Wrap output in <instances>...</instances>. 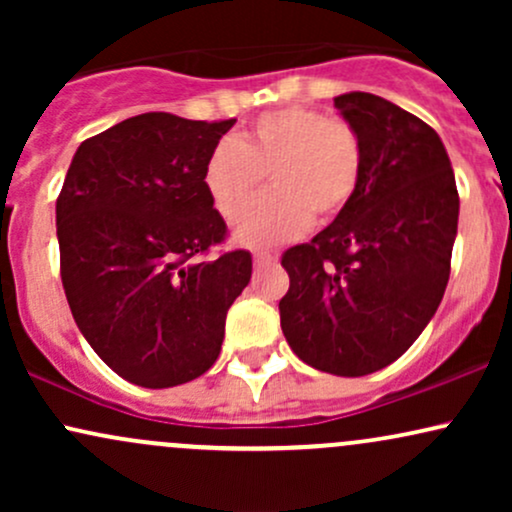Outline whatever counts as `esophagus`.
<instances>
[{
	"instance_id": "obj_1",
	"label": "esophagus",
	"mask_w": 512,
	"mask_h": 512,
	"mask_svg": "<svg viewBox=\"0 0 512 512\" xmlns=\"http://www.w3.org/2000/svg\"><path fill=\"white\" fill-rule=\"evenodd\" d=\"M276 262V257L267 255V252H257L255 255V267L257 269H264V267H272V264Z\"/></svg>"
}]
</instances>
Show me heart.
Returning <instances> with one entry per match:
<instances>
[{"label": "heart", "mask_w": 512, "mask_h": 512, "mask_svg": "<svg viewBox=\"0 0 512 512\" xmlns=\"http://www.w3.org/2000/svg\"><path fill=\"white\" fill-rule=\"evenodd\" d=\"M363 173L358 132L344 117L313 108L264 113L238 142H221L204 163L207 195L226 221H236L270 175L273 195L236 223L245 248H274L298 238L310 221L337 219L356 197Z\"/></svg>", "instance_id": "heart-1"}]
</instances>
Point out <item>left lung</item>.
<instances>
[{
  "mask_svg": "<svg viewBox=\"0 0 512 512\" xmlns=\"http://www.w3.org/2000/svg\"><path fill=\"white\" fill-rule=\"evenodd\" d=\"M334 105L361 139V185L325 231L281 255L291 286L279 315L303 363L358 378L397 361L436 315L460 195L424 120L363 91Z\"/></svg>",
  "mask_w": 512,
  "mask_h": 512,
  "instance_id": "1",
  "label": "left lung"
}]
</instances>
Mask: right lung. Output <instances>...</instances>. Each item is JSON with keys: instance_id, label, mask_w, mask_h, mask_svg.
<instances>
[{"instance_id": "obj_1", "label": "right lung", "mask_w": 512, "mask_h": 512, "mask_svg": "<svg viewBox=\"0 0 512 512\" xmlns=\"http://www.w3.org/2000/svg\"><path fill=\"white\" fill-rule=\"evenodd\" d=\"M236 120L144 113L81 142L57 197L60 274L91 349L127 383H190L219 358L248 250L226 240L204 163Z\"/></svg>"}]
</instances>
